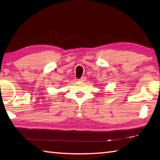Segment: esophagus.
Segmentation results:
<instances>
[{
	"label": "esophagus",
	"mask_w": 160,
	"mask_h": 160,
	"mask_svg": "<svg viewBox=\"0 0 160 160\" xmlns=\"http://www.w3.org/2000/svg\"><path fill=\"white\" fill-rule=\"evenodd\" d=\"M80 81H82V82H84V81L86 80V77L85 76H82V78H80V79H79Z\"/></svg>",
	"instance_id": "34e87169"
}]
</instances>
